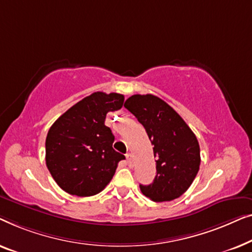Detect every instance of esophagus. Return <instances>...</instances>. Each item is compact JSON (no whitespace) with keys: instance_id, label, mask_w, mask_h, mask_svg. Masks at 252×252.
I'll return each mask as SVG.
<instances>
[{"instance_id":"34e87169","label":"esophagus","mask_w":252,"mask_h":252,"mask_svg":"<svg viewBox=\"0 0 252 252\" xmlns=\"http://www.w3.org/2000/svg\"><path fill=\"white\" fill-rule=\"evenodd\" d=\"M126 163L127 165H132V155L131 154H126Z\"/></svg>"}]
</instances>
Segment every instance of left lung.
Returning a JSON list of instances; mask_svg holds the SVG:
<instances>
[{
    "label": "left lung",
    "mask_w": 252,
    "mask_h": 252,
    "mask_svg": "<svg viewBox=\"0 0 252 252\" xmlns=\"http://www.w3.org/2000/svg\"><path fill=\"white\" fill-rule=\"evenodd\" d=\"M125 107L144 126L157 158V176L141 193L154 202L172 201L192 185L200 169L195 134L178 113L153 94H133Z\"/></svg>",
    "instance_id": "1"
}]
</instances>
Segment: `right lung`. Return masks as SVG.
Segmentation results:
<instances>
[{
  "label": "right lung",
  "instance_id": "obj_1",
  "mask_svg": "<svg viewBox=\"0 0 252 252\" xmlns=\"http://www.w3.org/2000/svg\"><path fill=\"white\" fill-rule=\"evenodd\" d=\"M125 95L94 92L66 111L49 129L45 162L52 178L70 195L92 196L111 182L125 155L113 150L114 134L105 126L108 112Z\"/></svg>",
  "mask_w": 252,
  "mask_h": 252
}]
</instances>
